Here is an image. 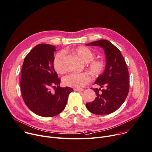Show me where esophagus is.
Wrapping results in <instances>:
<instances>
[{"instance_id":"34e87169","label":"esophagus","mask_w":152,"mask_h":152,"mask_svg":"<svg viewBox=\"0 0 152 152\" xmlns=\"http://www.w3.org/2000/svg\"><path fill=\"white\" fill-rule=\"evenodd\" d=\"M74 90L76 91H84V89H80V88H75Z\"/></svg>"}]
</instances>
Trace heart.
<instances>
[{"mask_svg":"<svg viewBox=\"0 0 152 152\" xmlns=\"http://www.w3.org/2000/svg\"><path fill=\"white\" fill-rule=\"evenodd\" d=\"M74 52L82 61L87 63L88 70L93 76H99L104 73L105 69V62L103 59H94L95 54L90 48L80 47L75 49ZM64 56V51H60L54 58L53 65L54 70L58 73L61 74L65 72ZM91 80V76L88 73H72L64 77L63 82L66 86L81 88L89 84Z\"/></svg>","mask_w":152,"mask_h":152,"instance_id":"1","label":"heart"}]
</instances>
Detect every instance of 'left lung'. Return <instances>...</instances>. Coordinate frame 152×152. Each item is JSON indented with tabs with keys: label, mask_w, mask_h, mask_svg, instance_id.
Here are the masks:
<instances>
[{
	"label": "left lung",
	"mask_w": 152,
	"mask_h": 152,
	"mask_svg": "<svg viewBox=\"0 0 152 152\" xmlns=\"http://www.w3.org/2000/svg\"><path fill=\"white\" fill-rule=\"evenodd\" d=\"M99 46L105 54L106 66L95 84L101 88H93L96 98L86 104L90 112L98 115L115 112L125 101L129 91V70L120 50L108 40L101 39L86 44Z\"/></svg>",
	"instance_id": "obj_1"
}]
</instances>
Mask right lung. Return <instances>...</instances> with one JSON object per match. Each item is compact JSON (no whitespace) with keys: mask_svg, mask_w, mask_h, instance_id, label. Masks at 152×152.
<instances>
[{"mask_svg":"<svg viewBox=\"0 0 152 152\" xmlns=\"http://www.w3.org/2000/svg\"><path fill=\"white\" fill-rule=\"evenodd\" d=\"M55 51L56 47L51 45H36L25 58L21 71L23 101L33 113L43 117H53L61 113L69 94L73 91L72 88L59 86L61 79L53 65Z\"/></svg>","mask_w":152,"mask_h":152,"instance_id":"1","label":"right lung"}]
</instances>
